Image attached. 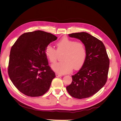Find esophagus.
<instances>
[{"label": "esophagus", "instance_id": "obj_1", "mask_svg": "<svg viewBox=\"0 0 121 121\" xmlns=\"http://www.w3.org/2000/svg\"><path fill=\"white\" fill-rule=\"evenodd\" d=\"M56 77H61V76H62V75L58 74V73H56Z\"/></svg>", "mask_w": 121, "mask_h": 121}]
</instances>
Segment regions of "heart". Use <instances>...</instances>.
I'll return each instance as SVG.
<instances>
[{
	"label": "heart",
	"instance_id": "obj_1",
	"mask_svg": "<svg viewBox=\"0 0 121 121\" xmlns=\"http://www.w3.org/2000/svg\"><path fill=\"white\" fill-rule=\"evenodd\" d=\"M56 50L50 46L45 49V54L52 63L57 61L58 54L64 52L63 60L53 65L54 71L60 74L70 73L73 69H78L83 65L86 58V50L84 44L81 41L64 37L56 43Z\"/></svg>",
	"mask_w": 121,
	"mask_h": 121
}]
</instances>
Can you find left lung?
Here are the masks:
<instances>
[{
    "instance_id": "obj_1",
    "label": "left lung",
    "mask_w": 121,
    "mask_h": 121,
    "mask_svg": "<svg viewBox=\"0 0 121 121\" xmlns=\"http://www.w3.org/2000/svg\"><path fill=\"white\" fill-rule=\"evenodd\" d=\"M84 44L86 58L81 69L72 76V82L66 87L72 97L83 99L96 93L107 81L109 60L105 47L101 41L86 32L69 34Z\"/></svg>"
}]
</instances>
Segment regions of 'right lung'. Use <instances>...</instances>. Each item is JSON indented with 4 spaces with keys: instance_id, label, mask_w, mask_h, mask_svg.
<instances>
[{
    "instance_id": "obj_1",
    "label": "right lung",
    "mask_w": 121,
    "mask_h": 121,
    "mask_svg": "<svg viewBox=\"0 0 121 121\" xmlns=\"http://www.w3.org/2000/svg\"><path fill=\"white\" fill-rule=\"evenodd\" d=\"M57 38L42 31L27 32L11 48L8 74L14 86L26 95L40 96L49 89L56 74L48 65L45 49Z\"/></svg>"
}]
</instances>
